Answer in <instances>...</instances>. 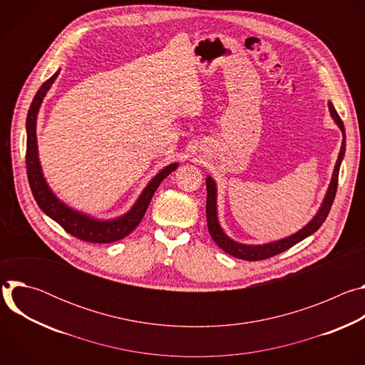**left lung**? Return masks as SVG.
<instances>
[{
  "instance_id": "1",
  "label": "left lung",
  "mask_w": 365,
  "mask_h": 365,
  "mask_svg": "<svg viewBox=\"0 0 365 365\" xmlns=\"http://www.w3.org/2000/svg\"><path fill=\"white\" fill-rule=\"evenodd\" d=\"M328 107H329V113H331L332 120L335 121V124L338 125V128L342 133V144H341V150H339V154H338V160H336L335 168H334L331 183L328 186V190L325 193V197H324V200L319 206L318 212L297 232H294L289 237H284L282 240H276V241L266 242V244H242V242L234 241L232 238H230L225 234V231L220 225L218 205H217V197H218L217 183L211 176L206 178V193H207L206 195V221H207V230H210V234H211L212 240L227 254H230L235 258H240V259H247V262L266 259L269 257H273L276 254H280V252L289 250L294 244H297L302 240H304L306 237L312 235L315 231H318L321 228V225L325 222V220H327V217L331 211L332 202L335 199V193H336V187H338L339 168H341V163H342L344 155H345V128H344V123L341 121V118H339L338 113L335 111L331 101L328 102Z\"/></svg>"
}]
</instances>
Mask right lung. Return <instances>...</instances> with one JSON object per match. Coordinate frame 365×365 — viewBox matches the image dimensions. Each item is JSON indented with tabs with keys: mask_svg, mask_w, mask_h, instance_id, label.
<instances>
[{
	"mask_svg": "<svg viewBox=\"0 0 365 365\" xmlns=\"http://www.w3.org/2000/svg\"><path fill=\"white\" fill-rule=\"evenodd\" d=\"M61 69L56 71V73L47 79L40 89L37 91L26 121V130H27V153H26V165H27V176L29 183L33 192V196L40 206V210L50 217L53 221H56L66 232L71 235L88 241V242H98V244H107L118 241L124 237H127L143 220L148 203L158 190L159 185L166 179L172 172H175L179 166V163H170L169 166L163 168L158 175L151 178V180L147 183V186L143 189L131 210L123 214L118 218L113 220H98L88 214H83L81 211L73 210L69 205L62 202L53 190L46 182V178L41 170L40 159H38V147H37V135H36V125H37V115L38 110L41 107V102L48 92V89L53 85L59 75Z\"/></svg>",
	"mask_w": 365,
	"mask_h": 365,
	"instance_id": "add662e5",
	"label": "right lung"
}]
</instances>
